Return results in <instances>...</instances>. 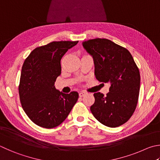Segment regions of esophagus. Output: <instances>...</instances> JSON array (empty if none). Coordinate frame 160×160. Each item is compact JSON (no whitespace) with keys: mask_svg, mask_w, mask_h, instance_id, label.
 <instances>
[{"mask_svg":"<svg viewBox=\"0 0 160 160\" xmlns=\"http://www.w3.org/2000/svg\"><path fill=\"white\" fill-rule=\"evenodd\" d=\"M87 94H88V93L85 92H80V93H79L80 97H84V96H85V95H87Z\"/></svg>","mask_w":160,"mask_h":160,"instance_id":"obj_1","label":"esophagus"}]
</instances>
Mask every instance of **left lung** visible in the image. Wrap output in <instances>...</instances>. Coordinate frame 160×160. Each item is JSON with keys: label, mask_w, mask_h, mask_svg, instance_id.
Returning a JSON list of instances; mask_svg holds the SVG:
<instances>
[{"label": "left lung", "mask_w": 160, "mask_h": 160, "mask_svg": "<svg viewBox=\"0 0 160 160\" xmlns=\"http://www.w3.org/2000/svg\"><path fill=\"white\" fill-rule=\"evenodd\" d=\"M82 46L94 60L96 78L110 84L106 96L94 93L91 112L103 125L120 126L129 120L137 106L141 82L137 66L126 48L110 40H89Z\"/></svg>", "instance_id": "left-lung-1"}]
</instances>
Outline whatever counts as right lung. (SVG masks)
Wrapping results in <instances>:
<instances>
[{
	"mask_svg": "<svg viewBox=\"0 0 160 160\" xmlns=\"http://www.w3.org/2000/svg\"><path fill=\"white\" fill-rule=\"evenodd\" d=\"M78 41H58L32 51L23 64L19 86L22 106L30 120L43 128L59 126L77 102L78 93L55 88L62 72L61 59Z\"/></svg>",
	"mask_w": 160,
	"mask_h": 160,
	"instance_id": "1",
	"label": "right lung"
}]
</instances>
